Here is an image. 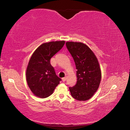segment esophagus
Wrapping results in <instances>:
<instances>
[{
	"label": "esophagus",
	"instance_id": "1",
	"mask_svg": "<svg viewBox=\"0 0 130 130\" xmlns=\"http://www.w3.org/2000/svg\"><path fill=\"white\" fill-rule=\"evenodd\" d=\"M66 80H67V77H63L62 78V80L63 82H64V81H66Z\"/></svg>",
	"mask_w": 130,
	"mask_h": 130
}]
</instances>
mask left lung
I'll return each mask as SVG.
<instances>
[{"instance_id": "8db88e82", "label": "left lung", "mask_w": 130, "mask_h": 130, "mask_svg": "<svg viewBox=\"0 0 130 130\" xmlns=\"http://www.w3.org/2000/svg\"><path fill=\"white\" fill-rule=\"evenodd\" d=\"M66 46L75 62L76 84L69 87L72 96L76 100L86 101L91 99L99 87L102 72L92 50L82 42H67Z\"/></svg>"}]
</instances>
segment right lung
I'll return each instance as SVG.
<instances>
[{"instance_id": "obj_1", "label": "right lung", "mask_w": 130, "mask_h": 130, "mask_svg": "<svg viewBox=\"0 0 130 130\" xmlns=\"http://www.w3.org/2000/svg\"><path fill=\"white\" fill-rule=\"evenodd\" d=\"M65 41L43 43L35 50L26 69V81L35 96L46 98L53 93L61 80L56 75L50 59L62 49Z\"/></svg>"}]
</instances>
